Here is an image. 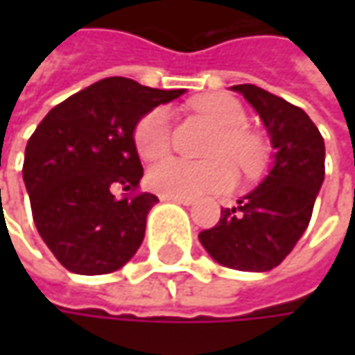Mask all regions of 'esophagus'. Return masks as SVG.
Listing matches in <instances>:
<instances>
[{
  "label": "esophagus",
  "mask_w": 355,
  "mask_h": 355,
  "mask_svg": "<svg viewBox=\"0 0 355 355\" xmlns=\"http://www.w3.org/2000/svg\"><path fill=\"white\" fill-rule=\"evenodd\" d=\"M164 201H173V203H182V205H191V199H178V198H162Z\"/></svg>",
  "instance_id": "esophagus-1"
}]
</instances>
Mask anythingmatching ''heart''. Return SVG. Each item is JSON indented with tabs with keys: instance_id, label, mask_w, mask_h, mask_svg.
Returning <instances> with one entry per match:
<instances>
[{
	"instance_id": "heart-1",
	"label": "heart",
	"mask_w": 355,
	"mask_h": 355,
	"mask_svg": "<svg viewBox=\"0 0 355 355\" xmlns=\"http://www.w3.org/2000/svg\"><path fill=\"white\" fill-rule=\"evenodd\" d=\"M196 110L219 130L209 148L207 164L180 157H166L146 173V184L164 198L196 199L205 193H221L235 185V166L245 175H252L265 164L266 148L259 134L247 126V112L237 98L229 94H209L196 103ZM134 148L138 156L152 162L166 156L171 146V114L168 106L148 110L134 126Z\"/></svg>"
}]
</instances>
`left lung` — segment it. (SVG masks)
Here are the masks:
<instances>
[{
  "mask_svg": "<svg viewBox=\"0 0 355 355\" xmlns=\"http://www.w3.org/2000/svg\"><path fill=\"white\" fill-rule=\"evenodd\" d=\"M263 118L275 162L263 184L221 209L219 223L199 233L217 263L263 272L279 266L306 231L324 182V138L306 112L254 85H235Z\"/></svg>",
  "mask_w": 355,
  "mask_h": 355,
  "instance_id": "1",
  "label": "left lung"
}]
</instances>
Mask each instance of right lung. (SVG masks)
I'll return each instance as SVG.
<instances>
[{"mask_svg": "<svg viewBox=\"0 0 355 355\" xmlns=\"http://www.w3.org/2000/svg\"><path fill=\"white\" fill-rule=\"evenodd\" d=\"M180 94L108 76L57 104L31 134L23 182L35 227L71 272H114L140 249L157 198L138 191L144 170L132 134L148 110ZM116 184L130 193L116 200Z\"/></svg>", "mask_w": 355, "mask_h": 355, "instance_id": "obj_1", "label": "right lung"}]
</instances>
